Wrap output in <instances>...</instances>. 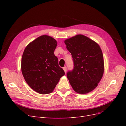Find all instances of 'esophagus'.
Listing matches in <instances>:
<instances>
[{
	"label": "esophagus",
	"instance_id": "obj_1",
	"mask_svg": "<svg viewBox=\"0 0 126 126\" xmlns=\"http://www.w3.org/2000/svg\"><path fill=\"white\" fill-rule=\"evenodd\" d=\"M63 69L64 72H65V73H66V72H67V67L66 66L65 67H63Z\"/></svg>",
	"mask_w": 126,
	"mask_h": 126
}]
</instances>
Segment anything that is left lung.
<instances>
[{
	"mask_svg": "<svg viewBox=\"0 0 126 126\" xmlns=\"http://www.w3.org/2000/svg\"><path fill=\"white\" fill-rule=\"evenodd\" d=\"M72 55L74 68L67 77L74 90L85 94L94 90L102 77L104 57L100 47L86 36L78 35L64 41Z\"/></svg>",
	"mask_w": 126,
	"mask_h": 126,
	"instance_id": "1",
	"label": "left lung"
}]
</instances>
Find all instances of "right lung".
Masks as SVG:
<instances>
[{
	"label": "right lung",
	"mask_w": 126,
	"mask_h": 126,
	"mask_svg": "<svg viewBox=\"0 0 126 126\" xmlns=\"http://www.w3.org/2000/svg\"><path fill=\"white\" fill-rule=\"evenodd\" d=\"M57 45L53 38L43 35L30 43L24 50L22 74L28 85L38 93H51L64 75L54 53Z\"/></svg>",
	"instance_id": "obj_1"
}]
</instances>
